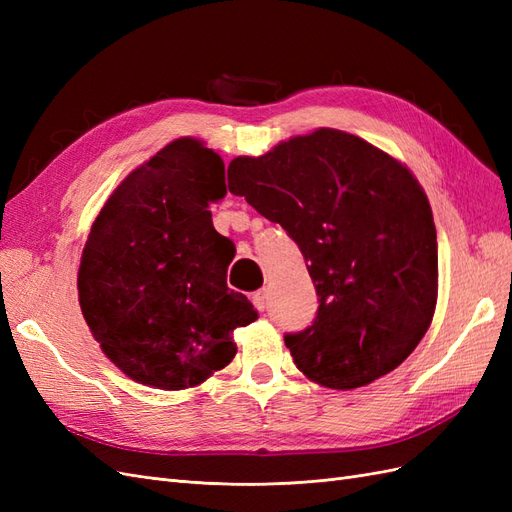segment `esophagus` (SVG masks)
I'll return each mask as SVG.
<instances>
[{
	"mask_svg": "<svg viewBox=\"0 0 512 512\" xmlns=\"http://www.w3.org/2000/svg\"><path fill=\"white\" fill-rule=\"evenodd\" d=\"M252 301H254L258 312H265V307H267V290L254 292V294H252Z\"/></svg>",
	"mask_w": 512,
	"mask_h": 512,
	"instance_id": "34e87169",
	"label": "esophagus"
}]
</instances>
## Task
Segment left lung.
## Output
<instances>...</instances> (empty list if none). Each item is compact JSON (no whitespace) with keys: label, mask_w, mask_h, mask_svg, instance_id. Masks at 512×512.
<instances>
[{"label":"left lung","mask_w":512,"mask_h":512,"mask_svg":"<svg viewBox=\"0 0 512 512\" xmlns=\"http://www.w3.org/2000/svg\"><path fill=\"white\" fill-rule=\"evenodd\" d=\"M228 190L280 224L309 262L316 318L284 335L309 380L348 391L408 359L436 309L438 239L406 166L322 128L260 158H235Z\"/></svg>","instance_id":"1"}]
</instances>
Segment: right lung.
Returning <instances> with one entry per match:
<instances>
[{"label":"right lung","mask_w":512,"mask_h":512,"mask_svg":"<svg viewBox=\"0 0 512 512\" xmlns=\"http://www.w3.org/2000/svg\"><path fill=\"white\" fill-rule=\"evenodd\" d=\"M224 162L179 138L130 173L85 243L79 303L102 352L132 380L179 391L226 367L232 333L256 320L226 286L235 245L213 228Z\"/></svg>","instance_id":"right-lung-1"}]
</instances>
